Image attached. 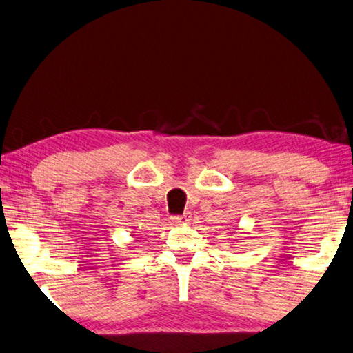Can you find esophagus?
<instances>
[{
    "mask_svg": "<svg viewBox=\"0 0 353 353\" xmlns=\"http://www.w3.org/2000/svg\"><path fill=\"white\" fill-rule=\"evenodd\" d=\"M171 221L174 224H181V225H185L187 223H190V214L185 213V214H181V216H172Z\"/></svg>",
    "mask_w": 353,
    "mask_h": 353,
    "instance_id": "1",
    "label": "esophagus"
}]
</instances>
